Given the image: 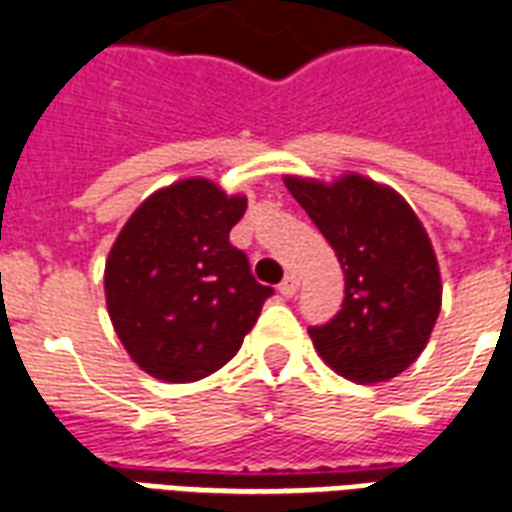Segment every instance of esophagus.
Here are the masks:
<instances>
[{
    "label": "esophagus",
    "mask_w": 512,
    "mask_h": 512,
    "mask_svg": "<svg viewBox=\"0 0 512 512\" xmlns=\"http://www.w3.org/2000/svg\"><path fill=\"white\" fill-rule=\"evenodd\" d=\"M279 292H282L284 298H292V295H295V292H298V279H295V276H284V282L279 284Z\"/></svg>",
    "instance_id": "34e87169"
}]
</instances>
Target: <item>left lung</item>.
Returning <instances> with one entry per match:
<instances>
[{"mask_svg": "<svg viewBox=\"0 0 512 512\" xmlns=\"http://www.w3.org/2000/svg\"><path fill=\"white\" fill-rule=\"evenodd\" d=\"M284 185L338 255L343 308L311 327L319 357L338 376L378 384L411 368L443 303L427 230L395 187L346 171L333 182L287 174Z\"/></svg>", "mask_w": 512, "mask_h": 512, "instance_id": "8db88e82", "label": "left lung"}]
</instances>
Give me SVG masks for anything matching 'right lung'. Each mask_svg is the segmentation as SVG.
I'll return each mask as SVG.
<instances>
[{
  "instance_id": "obj_1",
  "label": "right lung",
  "mask_w": 512,
  "mask_h": 512,
  "mask_svg": "<svg viewBox=\"0 0 512 512\" xmlns=\"http://www.w3.org/2000/svg\"><path fill=\"white\" fill-rule=\"evenodd\" d=\"M244 212L247 195L187 177L147 195L117 233L104 265L107 311L128 357L152 378L212 376L273 295L230 244Z\"/></svg>"
}]
</instances>
